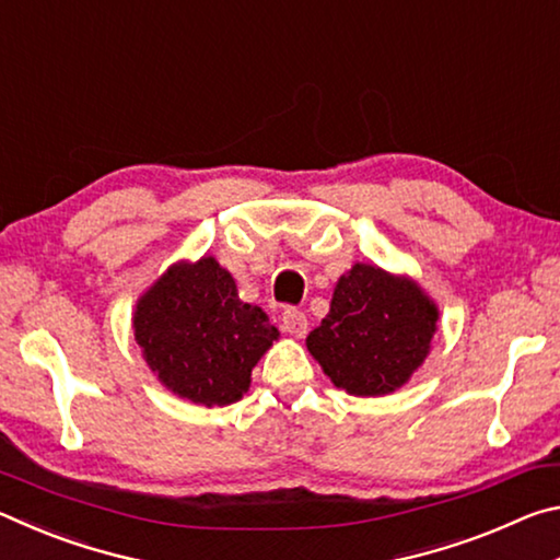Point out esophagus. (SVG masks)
Returning <instances> with one entry per match:
<instances>
[{
	"label": "esophagus",
	"mask_w": 560,
	"mask_h": 560,
	"mask_svg": "<svg viewBox=\"0 0 560 560\" xmlns=\"http://www.w3.org/2000/svg\"><path fill=\"white\" fill-rule=\"evenodd\" d=\"M281 328L287 330V334L296 336V338L306 336V328H308L306 314H303V311H299V308H287L281 314Z\"/></svg>",
	"instance_id": "34e87169"
}]
</instances>
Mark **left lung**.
<instances>
[{
    "instance_id": "obj_1",
    "label": "left lung",
    "mask_w": 560,
    "mask_h": 560,
    "mask_svg": "<svg viewBox=\"0 0 560 560\" xmlns=\"http://www.w3.org/2000/svg\"><path fill=\"white\" fill-rule=\"evenodd\" d=\"M438 330V308L417 283L373 264L340 277L328 316L306 338L324 373L350 395H387L407 383Z\"/></svg>"
}]
</instances>
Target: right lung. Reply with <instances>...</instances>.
Here are the masks:
<instances>
[{
  "label": "right lung",
  "mask_w": 560,
  "mask_h": 560,
  "mask_svg": "<svg viewBox=\"0 0 560 560\" xmlns=\"http://www.w3.org/2000/svg\"><path fill=\"white\" fill-rule=\"evenodd\" d=\"M136 340L160 383L195 405H232L249 390L252 368L279 338L259 306L212 257L167 269L132 316Z\"/></svg>",
  "instance_id": "obj_1"
}]
</instances>
